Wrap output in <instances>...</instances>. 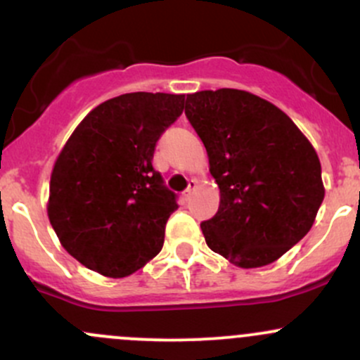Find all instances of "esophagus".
Returning <instances> with one entry per match:
<instances>
[{"label": "esophagus", "instance_id": "esophagus-1", "mask_svg": "<svg viewBox=\"0 0 360 360\" xmlns=\"http://www.w3.org/2000/svg\"><path fill=\"white\" fill-rule=\"evenodd\" d=\"M195 188H197V181L195 180H188V187L185 188L184 192H181V197H184L185 200H188V199H191V195L194 194Z\"/></svg>", "mask_w": 360, "mask_h": 360}]
</instances>
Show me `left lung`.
Returning <instances> with one entry per match:
<instances>
[{
  "label": "left lung",
  "instance_id": "8db88e82",
  "mask_svg": "<svg viewBox=\"0 0 360 360\" xmlns=\"http://www.w3.org/2000/svg\"><path fill=\"white\" fill-rule=\"evenodd\" d=\"M185 117L210 158L218 212L207 247L240 268L276 261L311 230L324 199L311 142L280 108L238 89L187 94Z\"/></svg>",
  "mask_w": 360,
  "mask_h": 360
}]
</instances>
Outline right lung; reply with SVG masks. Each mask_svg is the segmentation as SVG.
<instances>
[{"instance_id":"obj_1","label":"right lung","mask_w":360,"mask_h":360,"mask_svg":"<svg viewBox=\"0 0 360 360\" xmlns=\"http://www.w3.org/2000/svg\"><path fill=\"white\" fill-rule=\"evenodd\" d=\"M184 94L130 92L91 111L58 156L48 216L61 245L86 268L129 276L158 256L176 194L153 168L161 134Z\"/></svg>"}]
</instances>
